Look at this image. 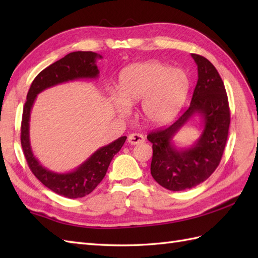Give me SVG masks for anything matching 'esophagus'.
<instances>
[{"instance_id": "obj_1", "label": "esophagus", "mask_w": 258, "mask_h": 258, "mask_svg": "<svg viewBox=\"0 0 258 258\" xmlns=\"http://www.w3.org/2000/svg\"><path fill=\"white\" fill-rule=\"evenodd\" d=\"M145 141L144 136L142 134H139V133H132L128 135L127 138V142L131 144V145H136V144H141L143 143V142Z\"/></svg>"}]
</instances>
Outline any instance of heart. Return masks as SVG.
Masks as SVG:
<instances>
[{
  "label": "heart",
  "mask_w": 258,
  "mask_h": 258,
  "mask_svg": "<svg viewBox=\"0 0 258 258\" xmlns=\"http://www.w3.org/2000/svg\"><path fill=\"white\" fill-rule=\"evenodd\" d=\"M189 81L184 71L157 61L131 64L119 74L118 95L111 96L113 108L125 116L141 102V115L151 125L168 123L182 107Z\"/></svg>",
  "instance_id": "obj_1"
}]
</instances>
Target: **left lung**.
Here are the masks:
<instances>
[{
  "label": "left lung",
  "instance_id": "left-lung-1",
  "mask_svg": "<svg viewBox=\"0 0 258 258\" xmlns=\"http://www.w3.org/2000/svg\"><path fill=\"white\" fill-rule=\"evenodd\" d=\"M197 64L199 80L189 106L168 127L147 135L153 144L151 174L163 187L179 191L204 182L220 165L225 150L231 112L225 86L215 67L204 56L191 54ZM195 113L205 123L201 138L189 149L177 150L173 135Z\"/></svg>",
  "mask_w": 258,
  "mask_h": 258
}]
</instances>
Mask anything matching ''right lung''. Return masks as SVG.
Wrapping results in <instances>:
<instances>
[{
    "label": "right lung",
    "instance_id": "add662e5",
    "mask_svg": "<svg viewBox=\"0 0 258 258\" xmlns=\"http://www.w3.org/2000/svg\"><path fill=\"white\" fill-rule=\"evenodd\" d=\"M102 56L94 52H72L51 64L37 74L27 92L21 124V144L32 173L40 182L54 193L68 199H80L92 193L105 176L114 155L122 149L126 136L117 139L111 144L98 149L81 165L70 173H54L43 167L30 144V115L35 97L47 87L78 79H95L98 75L96 58Z\"/></svg>",
    "mask_w": 258,
    "mask_h": 258
}]
</instances>
